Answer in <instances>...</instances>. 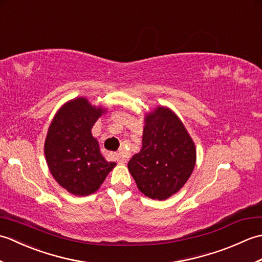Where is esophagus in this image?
<instances>
[{
  "label": "esophagus",
  "instance_id": "esophagus-1",
  "mask_svg": "<svg viewBox=\"0 0 262 262\" xmlns=\"http://www.w3.org/2000/svg\"><path fill=\"white\" fill-rule=\"evenodd\" d=\"M115 158H116V160L118 161V162L121 163V164H125V163L127 162V160H128V157H127V155H126L124 152L116 153V154H115Z\"/></svg>",
  "mask_w": 262,
  "mask_h": 262
}]
</instances>
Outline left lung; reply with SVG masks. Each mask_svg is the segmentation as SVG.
Segmentation results:
<instances>
[{
	"label": "left lung",
	"instance_id": "8db88e82",
	"mask_svg": "<svg viewBox=\"0 0 262 262\" xmlns=\"http://www.w3.org/2000/svg\"><path fill=\"white\" fill-rule=\"evenodd\" d=\"M196 164V147L173 111L158 107L145 117L142 149L128 162L138 190L163 200L185 186Z\"/></svg>",
	"mask_w": 262,
	"mask_h": 262
}]
</instances>
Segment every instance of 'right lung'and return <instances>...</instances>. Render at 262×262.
Segmentation results:
<instances>
[{
	"label": "right lung",
	"mask_w": 262,
	"mask_h": 262,
	"mask_svg": "<svg viewBox=\"0 0 262 262\" xmlns=\"http://www.w3.org/2000/svg\"><path fill=\"white\" fill-rule=\"evenodd\" d=\"M105 111L85 98H76L62 105L48 128L47 165L55 180L75 196L97 191L116 165L105 161L91 134L93 125Z\"/></svg>",
	"instance_id": "right-lung-1"
}]
</instances>
